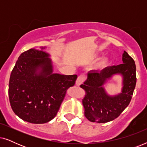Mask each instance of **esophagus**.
<instances>
[{
    "mask_svg": "<svg viewBox=\"0 0 147 147\" xmlns=\"http://www.w3.org/2000/svg\"><path fill=\"white\" fill-rule=\"evenodd\" d=\"M86 79V76L85 74H82L81 75L78 76V79H77V80H76V85H77V86L81 85V84H83V82L85 81Z\"/></svg>",
    "mask_w": 147,
    "mask_h": 147,
    "instance_id": "esophagus-1",
    "label": "esophagus"
}]
</instances>
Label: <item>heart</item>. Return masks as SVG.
<instances>
[{
  "mask_svg": "<svg viewBox=\"0 0 147 147\" xmlns=\"http://www.w3.org/2000/svg\"><path fill=\"white\" fill-rule=\"evenodd\" d=\"M108 62H109V59L107 57H102L96 63V67L99 68V69L105 67L108 64Z\"/></svg>",
  "mask_w": 147,
  "mask_h": 147,
  "instance_id": "obj_1",
  "label": "heart"
}]
</instances>
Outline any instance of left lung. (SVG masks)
Returning a JSON list of instances; mask_svg holds the SVG:
<instances>
[{"label": "left lung", "mask_w": 147, "mask_h": 147, "mask_svg": "<svg viewBox=\"0 0 147 147\" xmlns=\"http://www.w3.org/2000/svg\"><path fill=\"white\" fill-rule=\"evenodd\" d=\"M122 62L123 63L107 67L100 71H90L87 80L80 86L86 92L82 100L84 115L90 122L105 123L112 121L118 117L129 104L136 86V65L126 51L122 54ZM116 74L123 76L122 92L110 96L103 86Z\"/></svg>", "instance_id": "8db88e82"}]
</instances>
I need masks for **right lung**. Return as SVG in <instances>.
<instances>
[{"label": "right lung", "instance_id": "right-lung-1", "mask_svg": "<svg viewBox=\"0 0 147 147\" xmlns=\"http://www.w3.org/2000/svg\"><path fill=\"white\" fill-rule=\"evenodd\" d=\"M30 49L21 54L10 76L9 97L16 115L26 122H49L59 110L68 88L77 75L53 73L49 54Z\"/></svg>", "mask_w": 147, "mask_h": 147}]
</instances>
